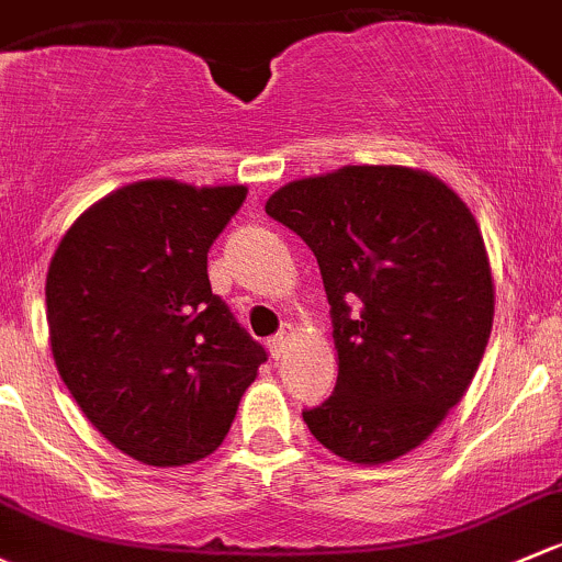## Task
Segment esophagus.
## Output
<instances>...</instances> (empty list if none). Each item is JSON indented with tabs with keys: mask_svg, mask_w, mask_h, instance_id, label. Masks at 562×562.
Returning <instances> with one entry per match:
<instances>
[{
	"mask_svg": "<svg viewBox=\"0 0 562 562\" xmlns=\"http://www.w3.org/2000/svg\"><path fill=\"white\" fill-rule=\"evenodd\" d=\"M288 345H291V330H282V334H277L274 339H269V350H271V356H274V358L285 356Z\"/></svg>",
	"mask_w": 562,
	"mask_h": 562,
	"instance_id": "1",
	"label": "esophagus"
}]
</instances>
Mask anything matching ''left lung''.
Here are the masks:
<instances>
[{
  "label": "left lung",
  "mask_w": 562,
  "mask_h": 562,
  "mask_svg": "<svg viewBox=\"0 0 562 562\" xmlns=\"http://www.w3.org/2000/svg\"><path fill=\"white\" fill-rule=\"evenodd\" d=\"M266 212L315 252L334 317L339 376L306 428L358 465L417 450L465 395L493 328L469 204L425 169L363 164L288 182Z\"/></svg>",
  "instance_id": "8db88e82"
}]
</instances>
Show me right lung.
Instances as JSON below:
<instances>
[{"label": "right lung", "instance_id": "1", "mask_svg": "<svg viewBox=\"0 0 562 562\" xmlns=\"http://www.w3.org/2000/svg\"><path fill=\"white\" fill-rule=\"evenodd\" d=\"M245 196L247 186L132 182L88 206L47 266L58 374L93 428L145 465L215 452L266 360L206 277Z\"/></svg>", "mask_w": 562, "mask_h": 562}]
</instances>
